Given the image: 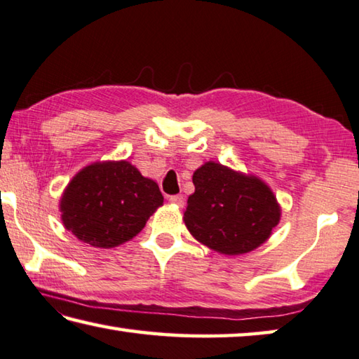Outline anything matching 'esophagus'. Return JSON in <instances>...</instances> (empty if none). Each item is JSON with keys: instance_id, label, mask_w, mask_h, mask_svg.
Returning a JSON list of instances; mask_svg holds the SVG:
<instances>
[{"instance_id": "34e87169", "label": "esophagus", "mask_w": 359, "mask_h": 359, "mask_svg": "<svg viewBox=\"0 0 359 359\" xmlns=\"http://www.w3.org/2000/svg\"><path fill=\"white\" fill-rule=\"evenodd\" d=\"M169 202H171V204H174V205H177V207H184L185 199H184V196H182V194H174V196H169Z\"/></svg>"}]
</instances>
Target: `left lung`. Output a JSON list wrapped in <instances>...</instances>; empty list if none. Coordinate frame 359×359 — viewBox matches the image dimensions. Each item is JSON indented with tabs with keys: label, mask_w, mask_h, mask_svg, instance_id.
Wrapping results in <instances>:
<instances>
[{
	"label": "left lung",
	"mask_w": 359,
	"mask_h": 359,
	"mask_svg": "<svg viewBox=\"0 0 359 359\" xmlns=\"http://www.w3.org/2000/svg\"><path fill=\"white\" fill-rule=\"evenodd\" d=\"M193 184L185 226L213 251L237 256L256 250L281 219L276 196L256 175L207 161L194 171Z\"/></svg>",
	"instance_id": "1"
}]
</instances>
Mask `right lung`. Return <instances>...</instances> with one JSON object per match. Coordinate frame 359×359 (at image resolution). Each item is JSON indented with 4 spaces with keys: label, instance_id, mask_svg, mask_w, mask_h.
Wrapping results in <instances>:
<instances>
[{
    "label": "right lung",
    "instance_id": "right-lung-1",
    "mask_svg": "<svg viewBox=\"0 0 359 359\" xmlns=\"http://www.w3.org/2000/svg\"><path fill=\"white\" fill-rule=\"evenodd\" d=\"M161 204L158 185L132 163L99 161L70 180L60 210L62 224L78 240L114 248L138 236Z\"/></svg>",
    "mask_w": 359,
    "mask_h": 359
}]
</instances>
